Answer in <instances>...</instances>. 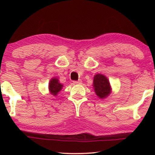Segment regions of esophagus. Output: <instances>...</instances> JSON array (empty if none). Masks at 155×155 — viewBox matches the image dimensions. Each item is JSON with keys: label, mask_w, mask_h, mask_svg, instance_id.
I'll list each match as a JSON object with an SVG mask.
<instances>
[{"label": "esophagus", "mask_w": 155, "mask_h": 155, "mask_svg": "<svg viewBox=\"0 0 155 155\" xmlns=\"http://www.w3.org/2000/svg\"><path fill=\"white\" fill-rule=\"evenodd\" d=\"M73 83H74V84H81L82 81H81V80L80 81H73Z\"/></svg>", "instance_id": "34e87169"}]
</instances>
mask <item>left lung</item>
<instances>
[{"instance_id": "obj_1", "label": "left lung", "mask_w": 155, "mask_h": 155, "mask_svg": "<svg viewBox=\"0 0 155 155\" xmlns=\"http://www.w3.org/2000/svg\"><path fill=\"white\" fill-rule=\"evenodd\" d=\"M94 87L96 95L101 98H105L111 92L108 79L104 76L100 74L94 76Z\"/></svg>"}]
</instances>
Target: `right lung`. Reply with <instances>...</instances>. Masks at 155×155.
I'll list each match as a JSON object with an SVG mask.
<instances>
[{"label":"right lung","mask_w":155,"mask_h":155,"mask_svg":"<svg viewBox=\"0 0 155 155\" xmlns=\"http://www.w3.org/2000/svg\"><path fill=\"white\" fill-rule=\"evenodd\" d=\"M62 87H63V85H61V83H59V81L57 78H52L51 81H50L49 90L52 95L56 96L57 93L61 90Z\"/></svg>","instance_id":"obj_1"}]
</instances>
